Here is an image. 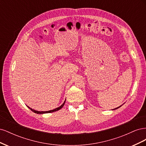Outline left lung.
Listing matches in <instances>:
<instances>
[{"label":"left lung","instance_id":"left-lung-1","mask_svg":"<svg viewBox=\"0 0 146 146\" xmlns=\"http://www.w3.org/2000/svg\"><path fill=\"white\" fill-rule=\"evenodd\" d=\"M121 107V106H120V107H117V108H114V110H116V109H117V108H119V107Z\"/></svg>","mask_w":146,"mask_h":146}]
</instances>
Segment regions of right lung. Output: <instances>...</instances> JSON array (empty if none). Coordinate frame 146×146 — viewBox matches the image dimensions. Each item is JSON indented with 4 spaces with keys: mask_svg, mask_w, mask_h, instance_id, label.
Here are the masks:
<instances>
[{
    "mask_svg": "<svg viewBox=\"0 0 146 146\" xmlns=\"http://www.w3.org/2000/svg\"><path fill=\"white\" fill-rule=\"evenodd\" d=\"M65 102H66V100L64 102V103L61 105L60 107H58V108H55V109H54V110H49V111H36V110H33L32 108H30L29 107H28V108H29L31 110H32V111H33L34 113H37V114H44V113H52V112H54V111H58V110H60L61 108H62V107H63L64 106V104H65Z\"/></svg>",
    "mask_w": 146,
    "mask_h": 146,
    "instance_id": "1",
    "label": "right lung"
}]
</instances>
